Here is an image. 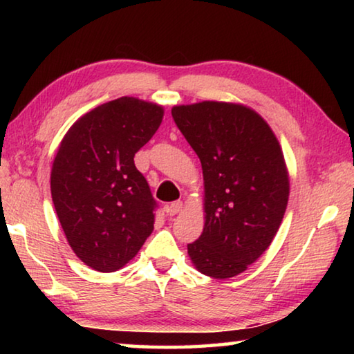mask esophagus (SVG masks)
<instances>
[{
    "label": "esophagus",
    "mask_w": 354,
    "mask_h": 354,
    "mask_svg": "<svg viewBox=\"0 0 354 354\" xmlns=\"http://www.w3.org/2000/svg\"><path fill=\"white\" fill-rule=\"evenodd\" d=\"M183 211V203L181 201H175L171 205L167 206V214L169 215H176L178 212Z\"/></svg>",
    "instance_id": "esophagus-1"
}]
</instances>
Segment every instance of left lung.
<instances>
[{
    "instance_id": "left-lung-1",
    "label": "left lung",
    "mask_w": 354,
    "mask_h": 354,
    "mask_svg": "<svg viewBox=\"0 0 354 354\" xmlns=\"http://www.w3.org/2000/svg\"><path fill=\"white\" fill-rule=\"evenodd\" d=\"M173 120L200 158L205 227L187 245L196 270L226 279L245 272L277 236L289 201L283 149L266 120L223 101L175 106Z\"/></svg>"
}]
</instances>
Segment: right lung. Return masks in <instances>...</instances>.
Listing matches in <instances>:
<instances>
[{"label": "right lung", "instance_id": "1", "mask_svg": "<svg viewBox=\"0 0 354 354\" xmlns=\"http://www.w3.org/2000/svg\"><path fill=\"white\" fill-rule=\"evenodd\" d=\"M164 107L122 97L76 120L59 145L51 196L75 254L115 272L154 230L156 201L134 156L162 123Z\"/></svg>", "mask_w": 354, "mask_h": 354}]
</instances>
